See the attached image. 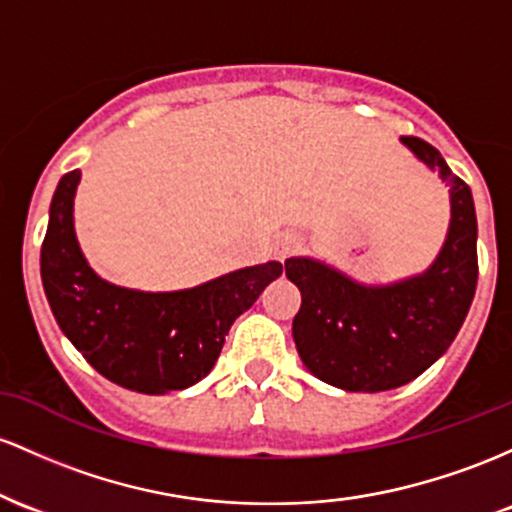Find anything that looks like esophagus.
I'll use <instances>...</instances> for the list:
<instances>
[{
    "instance_id": "1",
    "label": "esophagus",
    "mask_w": 512,
    "mask_h": 512,
    "mask_svg": "<svg viewBox=\"0 0 512 512\" xmlns=\"http://www.w3.org/2000/svg\"><path fill=\"white\" fill-rule=\"evenodd\" d=\"M300 246H302V239L297 237V234L285 232V234H280L278 239H275L273 251H275V256H278V258H287V256L295 254V251H300Z\"/></svg>"
}]
</instances>
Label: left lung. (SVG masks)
Here are the masks:
<instances>
[{"label":"left lung","instance_id":"1","mask_svg":"<svg viewBox=\"0 0 512 512\" xmlns=\"http://www.w3.org/2000/svg\"><path fill=\"white\" fill-rule=\"evenodd\" d=\"M401 142L450 186L452 220L433 266L392 285H360L314 258L285 261L302 295L292 319L297 353L314 377L346 392H387L416 380L455 341L476 292L472 191L426 140Z\"/></svg>","mask_w":512,"mask_h":512}]
</instances>
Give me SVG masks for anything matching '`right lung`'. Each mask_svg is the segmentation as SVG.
<instances>
[{"mask_svg": "<svg viewBox=\"0 0 512 512\" xmlns=\"http://www.w3.org/2000/svg\"><path fill=\"white\" fill-rule=\"evenodd\" d=\"M79 169L57 183L40 249V278L62 333L106 380L142 394L200 382L220 358L229 326L258 300L278 261L220 275L191 290L140 292L101 280L74 234Z\"/></svg>", "mask_w": 512, "mask_h": 512, "instance_id": "add662e5", "label": "right lung"}]
</instances>
